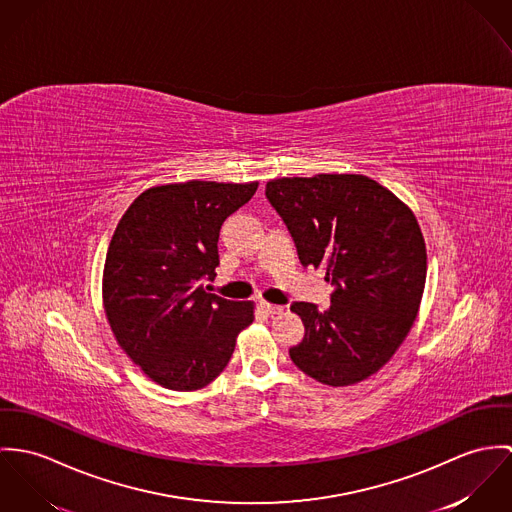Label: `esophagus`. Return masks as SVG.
Wrapping results in <instances>:
<instances>
[{"label":"esophagus","instance_id":"1","mask_svg":"<svg viewBox=\"0 0 512 512\" xmlns=\"http://www.w3.org/2000/svg\"><path fill=\"white\" fill-rule=\"evenodd\" d=\"M259 308H261L267 316H273V314H281V312H283V306L269 304V302H259Z\"/></svg>","mask_w":512,"mask_h":512}]
</instances>
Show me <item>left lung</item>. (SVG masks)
I'll list each match as a JSON object with an SVG mask.
<instances>
[{"label": "left lung", "mask_w": 512, "mask_h": 512, "mask_svg": "<svg viewBox=\"0 0 512 512\" xmlns=\"http://www.w3.org/2000/svg\"><path fill=\"white\" fill-rule=\"evenodd\" d=\"M265 194L298 259L326 271L332 306L292 302L304 340L292 363L330 387L377 373L408 336L426 284V243L412 210L363 174L269 180Z\"/></svg>", "instance_id": "obj_1"}]
</instances>
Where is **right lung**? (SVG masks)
<instances>
[{
  "instance_id": "obj_1",
  "label": "right lung",
  "mask_w": 512,
  "mask_h": 512,
  "mask_svg": "<svg viewBox=\"0 0 512 512\" xmlns=\"http://www.w3.org/2000/svg\"><path fill=\"white\" fill-rule=\"evenodd\" d=\"M259 182L190 180L153 186L119 220L108 247L102 296L115 340L157 385L198 391L229 363L253 322V302L202 288L220 265V228Z\"/></svg>"
}]
</instances>
